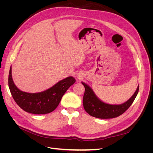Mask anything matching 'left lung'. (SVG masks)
<instances>
[{
  "label": "left lung",
  "mask_w": 153,
  "mask_h": 153,
  "mask_svg": "<svg viewBox=\"0 0 153 153\" xmlns=\"http://www.w3.org/2000/svg\"><path fill=\"white\" fill-rule=\"evenodd\" d=\"M85 87L83 105L86 112L92 117L99 119H112L122 115L129 108L135 100L139 90V85L133 95L126 102L121 105H110L101 101L91 88L82 82Z\"/></svg>",
  "instance_id": "obj_1"
}]
</instances>
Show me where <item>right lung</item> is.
Segmentation results:
<instances>
[{
    "mask_svg": "<svg viewBox=\"0 0 153 153\" xmlns=\"http://www.w3.org/2000/svg\"><path fill=\"white\" fill-rule=\"evenodd\" d=\"M75 82V78L69 76L43 92L29 93L18 89L14 84L11 68L8 77L9 88L16 104L25 112L34 114L52 112L57 107L64 93Z\"/></svg>",
    "mask_w": 153,
    "mask_h": 153,
    "instance_id": "obj_1",
    "label": "right lung"
}]
</instances>
